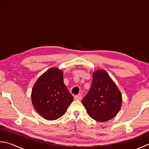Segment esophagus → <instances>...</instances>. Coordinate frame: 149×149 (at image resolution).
<instances>
[{
  "label": "esophagus",
  "instance_id": "1",
  "mask_svg": "<svg viewBox=\"0 0 149 149\" xmlns=\"http://www.w3.org/2000/svg\"><path fill=\"white\" fill-rule=\"evenodd\" d=\"M81 99H82V97H81V94H79V95L74 96V100H81Z\"/></svg>",
  "mask_w": 149,
  "mask_h": 149
}]
</instances>
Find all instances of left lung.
<instances>
[{
  "mask_svg": "<svg viewBox=\"0 0 149 149\" xmlns=\"http://www.w3.org/2000/svg\"><path fill=\"white\" fill-rule=\"evenodd\" d=\"M121 103V92L107 73L95 72L89 92L82 100L88 115L96 121H107L118 113Z\"/></svg>",
  "mask_w": 149,
  "mask_h": 149,
  "instance_id": "1",
  "label": "left lung"
}]
</instances>
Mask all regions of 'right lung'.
Wrapping results in <instances>:
<instances>
[{
	"instance_id": "1",
	"label": "right lung",
	"mask_w": 149,
	"mask_h": 149,
	"mask_svg": "<svg viewBox=\"0 0 149 149\" xmlns=\"http://www.w3.org/2000/svg\"><path fill=\"white\" fill-rule=\"evenodd\" d=\"M73 97L63 82V72L52 68L42 74L33 85L31 101L36 111L48 120L65 114Z\"/></svg>"
}]
</instances>
